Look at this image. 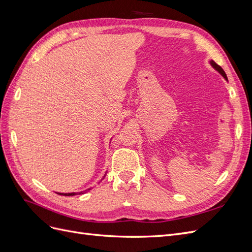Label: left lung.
I'll return each mask as SVG.
<instances>
[{"instance_id":"1","label":"left lung","mask_w":252,"mask_h":252,"mask_svg":"<svg viewBox=\"0 0 252 252\" xmlns=\"http://www.w3.org/2000/svg\"><path fill=\"white\" fill-rule=\"evenodd\" d=\"M210 64H211V66L213 67V68H215V69L217 70V71H219L220 74H222L223 75V77H224V79L226 80V81H228L227 80V75H226V73H225V71L223 70V68L222 67H220V66H219L216 62H215V61H210Z\"/></svg>"}]
</instances>
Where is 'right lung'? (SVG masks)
<instances>
[{
    "instance_id": "right-lung-1",
    "label": "right lung",
    "mask_w": 252,
    "mask_h": 252,
    "mask_svg": "<svg viewBox=\"0 0 252 252\" xmlns=\"http://www.w3.org/2000/svg\"><path fill=\"white\" fill-rule=\"evenodd\" d=\"M104 179V178H103ZM88 190H90V189H88ZM87 191V190H85V191H80V192H71V193H60V192H58V194H61V195H66V196H72V195H75V194H83V193H85Z\"/></svg>"
}]
</instances>
